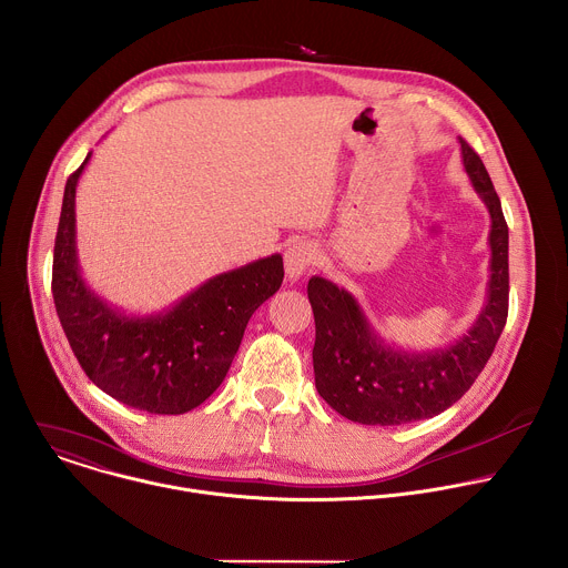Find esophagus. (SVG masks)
<instances>
[{
	"instance_id": "obj_1",
	"label": "esophagus",
	"mask_w": 568,
	"mask_h": 568,
	"mask_svg": "<svg viewBox=\"0 0 568 568\" xmlns=\"http://www.w3.org/2000/svg\"><path fill=\"white\" fill-rule=\"evenodd\" d=\"M317 260V248L315 244L306 240H293L288 248L284 251V266L288 280H300Z\"/></svg>"
}]
</instances>
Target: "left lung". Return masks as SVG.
I'll return each instance as SVG.
<instances>
[{"mask_svg":"<svg viewBox=\"0 0 568 568\" xmlns=\"http://www.w3.org/2000/svg\"><path fill=\"white\" fill-rule=\"evenodd\" d=\"M462 159L490 214V280L486 304L455 343L403 352L376 333L358 300L324 277L308 280L315 317L313 372L317 394L363 425H405L455 405L490 361L508 317V225L479 154L464 141Z\"/></svg>","mask_w":568,"mask_h":568,"instance_id":"left-lung-1","label":"left lung"}]
</instances>
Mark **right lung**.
<instances>
[{
  "label": "right lung",
  "mask_w": 568,
  "mask_h": 568,
  "mask_svg": "<svg viewBox=\"0 0 568 568\" xmlns=\"http://www.w3.org/2000/svg\"><path fill=\"white\" fill-rule=\"evenodd\" d=\"M91 159L67 179L53 251V302L69 345L111 398L150 414L199 407L229 374L251 315L280 291L282 255L219 273L176 304L130 315L89 288L75 244V187Z\"/></svg>",
  "instance_id": "obj_1"
}]
</instances>
